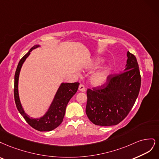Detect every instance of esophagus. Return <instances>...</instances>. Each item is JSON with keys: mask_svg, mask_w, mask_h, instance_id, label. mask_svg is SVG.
I'll use <instances>...</instances> for the list:
<instances>
[{"mask_svg": "<svg viewBox=\"0 0 159 159\" xmlns=\"http://www.w3.org/2000/svg\"><path fill=\"white\" fill-rule=\"evenodd\" d=\"M79 90L80 91H82V92H84L85 91V86L83 84H80L79 86Z\"/></svg>", "mask_w": 159, "mask_h": 159, "instance_id": "34e87169", "label": "esophagus"}]
</instances>
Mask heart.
I'll use <instances>...</instances> for the list:
<instances>
[{
	"mask_svg": "<svg viewBox=\"0 0 159 159\" xmlns=\"http://www.w3.org/2000/svg\"><path fill=\"white\" fill-rule=\"evenodd\" d=\"M101 63V60L98 59L96 61H93L90 62L89 65V67L90 69H95L100 65ZM107 70H102L98 71L96 73H94L91 77V81L94 85H101L103 84L106 79H107Z\"/></svg>",
	"mask_w": 159,
	"mask_h": 159,
	"instance_id": "heart-1",
	"label": "heart"
}]
</instances>
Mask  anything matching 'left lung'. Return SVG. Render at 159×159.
I'll return each instance as SVG.
<instances>
[{"label":"left lung","instance_id":"1","mask_svg":"<svg viewBox=\"0 0 159 159\" xmlns=\"http://www.w3.org/2000/svg\"><path fill=\"white\" fill-rule=\"evenodd\" d=\"M124 72L109 75L103 84L86 90V114L96 125L118 124L129 113L139 93L141 75L135 56L127 52Z\"/></svg>","mask_w":159,"mask_h":159}]
</instances>
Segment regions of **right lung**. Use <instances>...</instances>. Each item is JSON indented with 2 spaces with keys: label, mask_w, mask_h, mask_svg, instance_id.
Masks as SVG:
<instances>
[{
  "label": "right lung",
  "mask_w": 159,
  "mask_h": 159,
  "mask_svg": "<svg viewBox=\"0 0 159 159\" xmlns=\"http://www.w3.org/2000/svg\"><path fill=\"white\" fill-rule=\"evenodd\" d=\"M38 47V45H34L19 61L14 75V100L18 110L30 126L39 131H49L55 129L62 123L65 114L66 105H67L70 99L77 91L79 83L61 84L55 96L52 104L50 106V108L45 115L41 117L40 119H32V117H30L25 113L21 104H20L18 92V83L19 73L23 63L25 59L28 57L32 49Z\"/></svg>",
  "instance_id": "add662e5"
}]
</instances>
